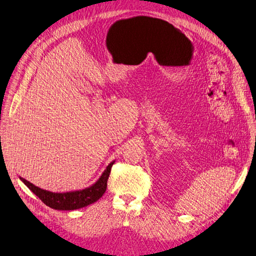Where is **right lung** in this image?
<instances>
[{
  "label": "right lung",
  "instance_id": "right-lung-1",
  "mask_svg": "<svg viewBox=\"0 0 256 256\" xmlns=\"http://www.w3.org/2000/svg\"><path fill=\"white\" fill-rule=\"evenodd\" d=\"M114 162H112L106 166V168L104 170V172L96 182L88 188H82V190H76L65 193H54L50 191L43 190V188L39 186H36L22 177H20V179L34 195L39 197L46 206H48L52 209L60 211H72L81 209V208L88 206L94 202H96L106 193L108 179Z\"/></svg>",
  "mask_w": 256,
  "mask_h": 256
}]
</instances>
